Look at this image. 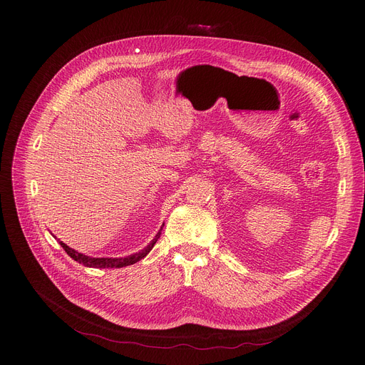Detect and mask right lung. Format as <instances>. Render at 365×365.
Segmentation results:
<instances>
[{
	"mask_svg": "<svg viewBox=\"0 0 365 365\" xmlns=\"http://www.w3.org/2000/svg\"><path fill=\"white\" fill-rule=\"evenodd\" d=\"M161 231L163 227L158 231V234L155 235V238H153L143 250H140L139 253H134V255H130L127 257H90V256H86V255H81L78 252H75L73 248L68 247L65 242L59 241V244L63 247V250L68 253V256H71L75 262H78L87 267H98V269H103V267H124V266H128V264H133L136 263L139 260H142L150 250L153 248V245H155V242L158 241L160 235H161Z\"/></svg>",
	"mask_w": 365,
	"mask_h": 365,
	"instance_id": "1",
	"label": "right lung"
}]
</instances>
